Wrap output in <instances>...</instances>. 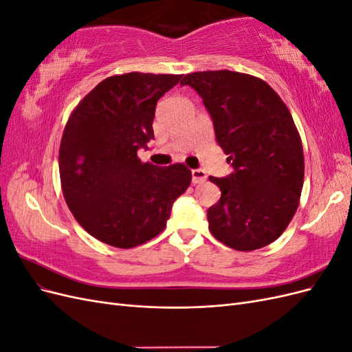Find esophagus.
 <instances>
[{
	"label": "esophagus",
	"mask_w": 352,
	"mask_h": 352,
	"mask_svg": "<svg viewBox=\"0 0 352 352\" xmlns=\"http://www.w3.org/2000/svg\"><path fill=\"white\" fill-rule=\"evenodd\" d=\"M206 179H207V175L204 170H201V168L192 170V184H201V182H204Z\"/></svg>",
	"instance_id": "34e87169"
}]
</instances>
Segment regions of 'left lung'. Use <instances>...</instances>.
Returning <instances> with one entry per match:
<instances>
[{
  "mask_svg": "<svg viewBox=\"0 0 352 352\" xmlns=\"http://www.w3.org/2000/svg\"><path fill=\"white\" fill-rule=\"evenodd\" d=\"M180 85L202 98L233 167L226 177L210 176L221 192L207 211L210 232L238 251L265 247L289 225L304 184L302 144L289 110L251 74L195 72Z\"/></svg>",
  "mask_w": 352,
  "mask_h": 352,
  "instance_id": "8db88e82",
  "label": "left lung"
}]
</instances>
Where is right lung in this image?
Here are the masks:
<instances>
[{
  "instance_id": "obj_1",
  "label": "right lung",
  "mask_w": 352,
  "mask_h": 352,
  "mask_svg": "<svg viewBox=\"0 0 352 352\" xmlns=\"http://www.w3.org/2000/svg\"><path fill=\"white\" fill-rule=\"evenodd\" d=\"M180 78L132 72L104 79L63 132L58 166L67 207L89 235L111 247L133 248L162 233L173 202L190 185L186 166L138 158L154 140L157 101Z\"/></svg>"
}]
</instances>
